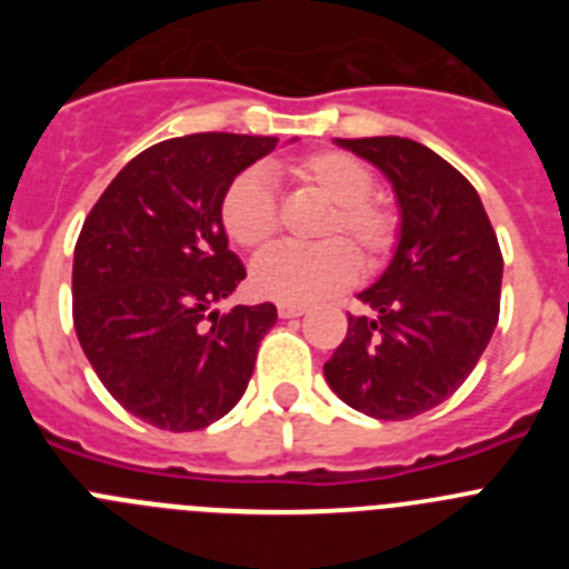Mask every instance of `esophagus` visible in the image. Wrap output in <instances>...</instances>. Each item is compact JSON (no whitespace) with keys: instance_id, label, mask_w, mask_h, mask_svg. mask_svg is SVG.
<instances>
[{"instance_id":"1","label":"esophagus","mask_w":569,"mask_h":569,"mask_svg":"<svg viewBox=\"0 0 569 569\" xmlns=\"http://www.w3.org/2000/svg\"><path fill=\"white\" fill-rule=\"evenodd\" d=\"M305 313L301 305H288V301H279V316L281 319H296V316Z\"/></svg>"}]
</instances>
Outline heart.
Here are the masks:
<instances>
[{"label": "heart", "instance_id": "obj_1", "mask_svg": "<svg viewBox=\"0 0 569 569\" xmlns=\"http://www.w3.org/2000/svg\"><path fill=\"white\" fill-rule=\"evenodd\" d=\"M290 182L328 204L316 228L313 250L281 248L256 261L253 290L264 299L310 305L347 290L393 261L405 236V213L385 190H373V170L345 150H313L284 164ZM219 219L233 244L248 253H264L279 239V204L259 170H244L228 184Z\"/></svg>", "mask_w": 569, "mask_h": 569}]
</instances>
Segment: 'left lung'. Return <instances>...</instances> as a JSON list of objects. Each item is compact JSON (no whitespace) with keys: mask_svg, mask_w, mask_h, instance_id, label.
Segmentation results:
<instances>
[{"mask_svg":"<svg viewBox=\"0 0 569 569\" xmlns=\"http://www.w3.org/2000/svg\"><path fill=\"white\" fill-rule=\"evenodd\" d=\"M339 144L393 182L405 236L385 276L359 296L376 316H347L325 376L359 413L413 419L450 399L485 353L505 259L476 188L439 153L399 136Z\"/></svg>","mask_w":569,"mask_h":569,"instance_id":"1","label":"left lung"}]
</instances>
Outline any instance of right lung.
Returning a JSON list of instances; mask_svg holds the SVG:
<instances>
[{
  "mask_svg": "<svg viewBox=\"0 0 569 569\" xmlns=\"http://www.w3.org/2000/svg\"><path fill=\"white\" fill-rule=\"evenodd\" d=\"M276 136L190 133L130 159L90 208L73 250V328L119 405L170 433L233 410L276 305L228 299L244 264L228 250L219 204Z\"/></svg>",
  "mask_w": 569,
  "mask_h": 569,
  "instance_id": "1",
  "label": "right lung"
}]
</instances>
